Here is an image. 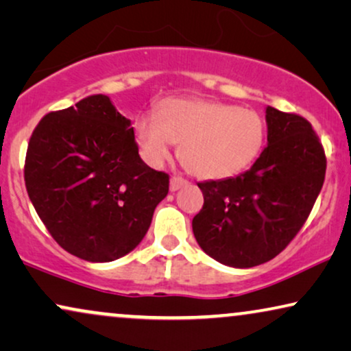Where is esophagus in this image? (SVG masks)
Instances as JSON below:
<instances>
[{"mask_svg":"<svg viewBox=\"0 0 351 351\" xmlns=\"http://www.w3.org/2000/svg\"><path fill=\"white\" fill-rule=\"evenodd\" d=\"M188 184V180H184L183 176H176L173 175L171 180H170V189L171 191H178L180 188H183V186Z\"/></svg>","mask_w":351,"mask_h":351,"instance_id":"obj_1","label":"esophagus"}]
</instances>
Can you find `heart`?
<instances>
[{"instance_id": "b5f03b06", "label": "heart", "mask_w": 351, "mask_h": 351, "mask_svg": "<svg viewBox=\"0 0 351 351\" xmlns=\"http://www.w3.org/2000/svg\"><path fill=\"white\" fill-rule=\"evenodd\" d=\"M134 134L149 162L160 163L180 144V160L204 180L231 178L260 157L266 121L256 110L213 99H163L157 119L141 115Z\"/></svg>"}]
</instances>
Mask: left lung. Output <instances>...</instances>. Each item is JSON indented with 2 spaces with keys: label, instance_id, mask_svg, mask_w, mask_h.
<instances>
[{
  "label": "left lung",
  "instance_id": "8db88e82",
  "mask_svg": "<svg viewBox=\"0 0 351 351\" xmlns=\"http://www.w3.org/2000/svg\"><path fill=\"white\" fill-rule=\"evenodd\" d=\"M268 146L236 178L197 183L193 231L205 254L252 268L281 254L302 230L326 176L324 147L305 117L266 107Z\"/></svg>",
  "mask_w": 351,
  "mask_h": 351
}]
</instances>
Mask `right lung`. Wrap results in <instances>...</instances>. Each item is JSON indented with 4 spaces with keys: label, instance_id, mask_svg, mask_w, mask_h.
Masks as SVG:
<instances>
[{
    "label": "right lung",
    "instance_id": "1",
    "mask_svg": "<svg viewBox=\"0 0 351 351\" xmlns=\"http://www.w3.org/2000/svg\"><path fill=\"white\" fill-rule=\"evenodd\" d=\"M23 178L53 239L86 261H112L132 252L170 186L168 173L141 160L130 120L104 95L40 120Z\"/></svg>",
    "mask_w": 351,
    "mask_h": 351
}]
</instances>
